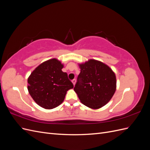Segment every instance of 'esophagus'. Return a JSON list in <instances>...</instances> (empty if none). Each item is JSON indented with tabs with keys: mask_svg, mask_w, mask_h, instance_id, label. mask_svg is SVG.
Here are the masks:
<instances>
[{
	"mask_svg": "<svg viewBox=\"0 0 150 150\" xmlns=\"http://www.w3.org/2000/svg\"><path fill=\"white\" fill-rule=\"evenodd\" d=\"M76 79H73V80H72V84H74V86L75 85V84H76Z\"/></svg>",
	"mask_w": 150,
	"mask_h": 150,
	"instance_id": "1",
	"label": "esophagus"
}]
</instances>
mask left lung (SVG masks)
I'll return each instance as SVG.
<instances>
[{
  "label": "left lung",
  "mask_w": 150,
  "mask_h": 150,
  "mask_svg": "<svg viewBox=\"0 0 150 150\" xmlns=\"http://www.w3.org/2000/svg\"><path fill=\"white\" fill-rule=\"evenodd\" d=\"M79 66L81 72L74 90L81 102L94 110L106 105L116 91L115 72L108 65L94 59Z\"/></svg>",
  "instance_id": "8db88e82"
}]
</instances>
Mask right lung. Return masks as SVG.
Listing matches in <instances>:
<instances>
[{"mask_svg": "<svg viewBox=\"0 0 150 150\" xmlns=\"http://www.w3.org/2000/svg\"><path fill=\"white\" fill-rule=\"evenodd\" d=\"M61 61L54 58L38 66L28 78V91L39 106L47 110L63 102L67 91L74 88Z\"/></svg>", "mask_w": 150, "mask_h": 150, "instance_id": "1", "label": "right lung"}]
</instances>
